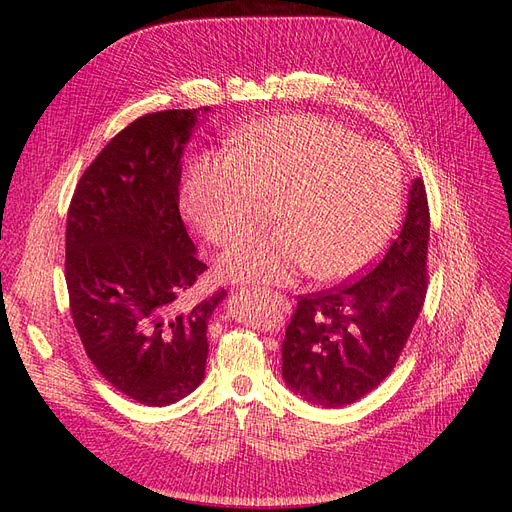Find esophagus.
Listing matches in <instances>:
<instances>
[{
  "instance_id": "1",
  "label": "esophagus",
  "mask_w": 512,
  "mask_h": 512,
  "mask_svg": "<svg viewBox=\"0 0 512 512\" xmlns=\"http://www.w3.org/2000/svg\"><path fill=\"white\" fill-rule=\"evenodd\" d=\"M263 292H265L270 299H274V303H278V307H280L284 313H290L292 305H290V301L284 297V294H280V292H270V290H263Z\"/></svg>"
}]
</instances>
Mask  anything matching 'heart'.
Wrapping results in <instances>:
<instances>
[{"mask_svg":"<svg viewBox=\"0 0 512 512\" xmlns=\"http://www.w3.org/2000/svg\"><path fill=\"white\" fill-rule=\"evenodd\" d=\"M236 155H205L186 182V209L203 236L228 245L276 203L280 228L242 238L222 257L236 282L288 284L303 270L334 282L369 263L398 215L402 172L390 149L313 114L253 128Z\"/></svg>","mask_w":512,"mask_h":512,"instance_id":"heart-1","label":"heart"}]
</instances>
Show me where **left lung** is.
<instances>
[{"instance_id":"8db88e82","label":"left lung","mask_w":512,"mask_h":512,"mask_svg":"<svg viewBox=\"0 0 512 512\" xmlns=\"http://www.w3.org/2000/svg\"><path fill=\"white\" fill-rule=\"evenodd\" d=\"M427 242V193L417 178L407 218L382 259L357 280L297 299L282 342V375L292 392L336 409L388 378L425 301Z\"/></svg>"}]
</instances>
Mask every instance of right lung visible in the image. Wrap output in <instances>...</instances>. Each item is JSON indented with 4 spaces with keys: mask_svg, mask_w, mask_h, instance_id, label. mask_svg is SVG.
Returning <instances> with one entry per match:
<instances>
[{
    "mask_svg": "<svg viewBox=\"0 0 512 512\" xmlns=\"http://www.w3.org/2000/svg\"><path fill=\"white\" fill-rule=\"evenodd\" d=\"M209 112L130 122L80 176L66 220V286L87 357L118 392L166 407L203 380L207 321L226 290L186 305L207 265L178 209L180 157Z\"/></svg>",
    "mask_w": 512,
    "mask_h": 512,
    "instance_id": "right-lung-1",
    "label": "right lung"
}]
</instances>
